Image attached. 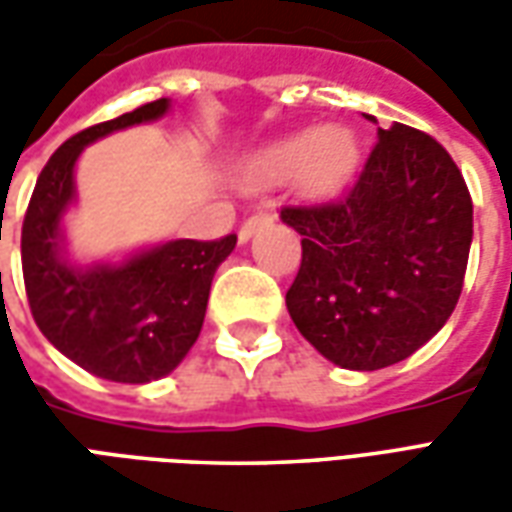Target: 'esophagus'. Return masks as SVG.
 I'll return each instance as SVG.
<instances>
[{
    "mask_svg": "<svg viewBox=\"0 0 512 512\" xmlns=\"http://www.w3.org/2000/svg\"><path fill=\"white\" fill-rule=\"evenodd\" d=\"M266 224H271V216H268V213H255V216H249V219L241 224V230H238V241L246 244V241H249L257 230H263Z\"/></svg>",
    "mask_w": 512,
    "mask_h": 512,
    "instance_id": "34e87169",
    "label": "esophagus"
}]
</instances>
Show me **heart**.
Here are the masks:
<instances>
[{
  "instance_id": "heart-1",
  "label": "heart",
  "mask_w": 512,
  "mask_h": 512,
  "mask_svg": "<svg viewBox=\"0 0 512 512\" xmlns=\"http://www.w3.org/2000/svg\"><path fill=\"white\" fill-rule=\"evenodd\" d=\"M359 145L345 128L315 126L285 136L246 161L244 180L249 186H279L293 178H304L307 189L332 191L354 172Z\"/></svg>"
}]
</instances>
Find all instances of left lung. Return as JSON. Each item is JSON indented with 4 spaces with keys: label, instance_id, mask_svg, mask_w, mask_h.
Returning a JSON list of instances; mask_svg holds the SVG:
<instances>
[{
    "label": "left lung",
    "instance_id": "8db88e82",
    "mask_svg": "<svg viewBox=\"0 0 512 512\" xmlns=\"http://www.w3.org/2000/svg\"><path fill=\"white\" fill-rule=\"evenodd\" d=\"M279 219L301 235L290 318L337 367L403 362L458 304L472 197L450 153L417 128H378V145L340 200L282 208Z\"/></svg>",
    "mask_w": 512,
    "mask_h": 512
}]
</instances>
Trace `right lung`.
Wrapping results in <instances>:
<instances>
[{"label": "right lung", "mask_w": 512, "mask_h": 512, "mask_svg": "<svg viewBox=\"0 0 512 512\" xmlns=\"http://www.w3.org/2000/svg\"><path fill=\"white\" fill-rule=\"evenodd\" d=\"M158 98L71 136L40 172L21 230V266L32 318L60 354L106 381L147 384L169 376L200 337L216 268L235 249L175 238L123 260L79 266L68 257L65 213L76 202V161L95 139L153 123L169 112Z\"/></svg>", "instance_id": "obj_1"}]
</instances>
